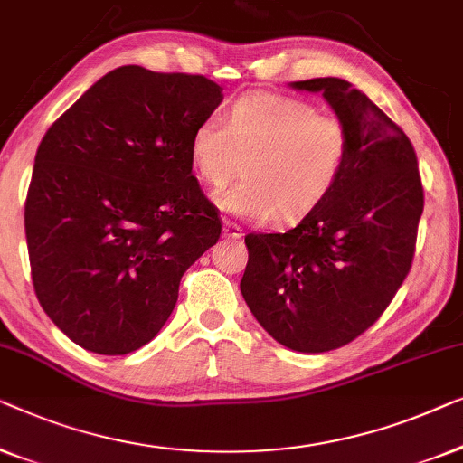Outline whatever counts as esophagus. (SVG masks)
<instances>
[{
  "label": "esophagus",
  "instance_id": "34e87169",
  "mask_svg": "<svg viewBox=\"0 0 463 463\" xmlns=\"http://www.w3.org/2000/svg\"><path fill=\"white\" fill-rule=\"evenodd\" d=\"M222 234L226 239H241L243 237V231H241V226H237L234 222H229V220H224Z\"/></svg>",
  "mask_w": 463,
  "mask_h": 463
}]
</instances>
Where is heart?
I'll use <instances>...</instances> for the list:
<instances>
[{"label":"heart","mask_w":463,"mask_h":463,"mask_svg":"<svg viewBox=\"0 0 463 463\" xmlns=\"http://www.w3.org/2000/svg\"><path fill=\"white\" fill-rule=\"evenodd\" d=\"M191 161L201 180L224 186L239 172L245 178L218 193L220 210L245 220L277 213L294 222L331 193L350 151V132L337 115L281 94H247L232 104L229 123L216 115L197 123Z\"/></svg>","instance_id":"1"}]
</instances>
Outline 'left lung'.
<instances>
[{
	"mask_svg": "<svg viewBox=\"0 0 463 463\" xmlns=\"http://www.w3.org/2000/svg\"><path fill=\"white\" fill-rule=\"evenodd\" d=\"M291 88L321 92L346 123L348 159L296 229L247 234L241 294L279 344L327 353L369 329L405 281L424 188L405 132L353 83L317 77Z\"/></svg>",
	"mask_w": 463,
	"mask_h": 463,
	"instance_id": "obj_1",
	"label": "left lung"
}]
</instances>
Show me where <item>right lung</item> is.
I'll list each match as a JSON object with an SVG mask.
<instances>
[{"label": "right lung", "mask_w": 463, "mask_h": 463, "mask_svg": "<svg viewBox=\"0 0 463 463\" xmlns=\"http://www.w3.org/2000/svg\"><path fill=\"white\" fill-rule=\"evenodd\" d=\"M222 99L201 75L128 64L45 132L24 203L31 277L45 315L90 353L151 342L182 275L220 239L188 146Z\"/></svg>", "instance_id": "right-lung-1"}]
</instances>
